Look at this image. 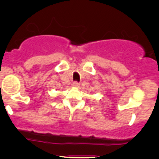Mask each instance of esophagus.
I'll return each instance as SVG.
<instances>
[{
  "label": "esophagus",
  "instance_id": "1",
  "mask_svg": "<svg viewBox=\"0 0 159 159\" xmlns=\"http://www.w3.org/2000/svg\"><path fill=\"white\" fill-rule=\"evenodd\" d=\"M79 85H80L79 83L77 82V81H75V82H73V84H72V86L75 88H78L79 87Z\"/></svg>",
  "mask_w": 159,
  "mask_h": 159
}]
</instances>
